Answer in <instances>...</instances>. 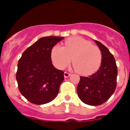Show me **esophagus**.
<instances>
[{"label": "esophagus", "mask_w": 130, "mask_h": 130, "mask_svg": "<svg viewBox=\"0 0 130 130\" xmlns=\"http://www.w3.org/2000/svg\"><path fill=\"white\" fill-rule=\"evenodd\" d=\"M70 75H71V73H68V72H64V77H65V78L68 77H70Z\"/></svg>", "instance_id": "esophagus-1"}]
</instances>
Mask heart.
<instances>
[{
    "label": "heart",
    "instance_id": "1",
    "mask_svg": "<svg viewBox=\"0 0 130 130\" xmlns=\"http://www.w3.org/2000/svg\"><path fill=\"white\" fill-rule=\"evenodd\" d=\"M51 58L55 65L63 69L73 61V67L83 75H90L100 66L102 51L98 47L81 37L70 38L65 45H56L51 51Z\"/></svg>",
    "mask_w": 130,
    "mask_h": 130
}]
</instances>
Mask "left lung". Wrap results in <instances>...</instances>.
<instances>
[{
	"instance_id": "8db88e82",
	"label": "left lung",
	"mask_w": 130,
	"mask_h": 130,
	"mask_svg": "<svg viewBox=\"0 0 130 130\" xmlns=\"http://www.w3.org/2000/svg\"><path fill=\"white\" fill-rule=\"evenodd\" d=\"M95 42L102 51L100 67L90 76H81L77 87L80 100L85 104L94 106L102 105L112 96L117 87L118 74L113 55L104 45L97 40Z\"/></svg>"
}]
</instances>
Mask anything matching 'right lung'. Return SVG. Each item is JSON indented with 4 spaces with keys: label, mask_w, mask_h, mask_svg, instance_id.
<instances>
[{
    "label": "right lung",
    "mask_w": 130,
    "mask_h": 130,
    "mask_svg": "<svg viewBox=\"0 0 130 130\" xmlns=\"http://www.w3.org/2000/svg\"><path fill=\"white\" fill-rule=\"evenodd\" d=\"M64 37L47 36L28 47L19 60L16 79L21 94L28 101L42 105L53 100L64 81V72L55 68L51 51Z\"/></svg>",
    "instance_id": "1"
}]
</instances>
